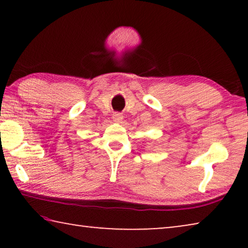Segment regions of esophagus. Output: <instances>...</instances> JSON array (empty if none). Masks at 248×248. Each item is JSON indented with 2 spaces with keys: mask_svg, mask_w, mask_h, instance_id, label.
<instances>
[{
  "mask_svg": "<svg viewBox=\"0 0 248 248\" xmlns=\"http://www.w3.org/2000/svg\"><path fill=\"white\" fill-rule=\"evenodd\" d=\"M112 119H114L115 123H123L124 120V116L120 114V112H115L114 115H112Z\"/></svg>",
  "mask_w": 248,
  "mask_h": 248,
  "instance_id": "esophagus-1",
  "label": "esophagus"
}]
</instances>
